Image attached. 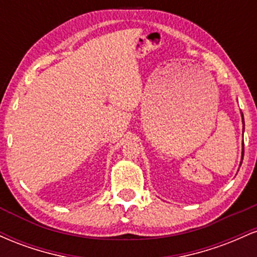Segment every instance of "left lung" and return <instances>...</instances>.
<instances>
[{
	"label": "left lung",
	"mask_w": 257,
	"mask_h": 257,
	"mask_svg": "<svg viewBox=\"0 0 257 257\" xmlns=\"http://www.w3.org/2000/svg\"><path fill=\"white\" fill-rule=\"evenodd\" d=\"M243 123H244V122H243ZM243 129H244V128H243ZM243 156H244V149H243Z\"/></svg>",
	"instance_id": "left-lung-1"
}]
</instances>
